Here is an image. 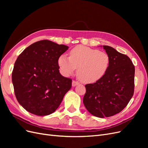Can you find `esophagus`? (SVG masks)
<instances>
[{
    "mask_svg": "<svg viewBox=\"0 0 148 148\" xmlns=\"http://www.w3.org/2000/svg\"><path fill=\"white\" fill-rule=\"evenodd\" d=\"M78 84H79V82L77 81H75V80H73V81L72 82V86H77V85H78Z\"/></svg>",
    "mask_w": 148,
    "mask_h": 148,
    "instance_id": "34e87169",
    "label": "esophagus"
}]
</instances>
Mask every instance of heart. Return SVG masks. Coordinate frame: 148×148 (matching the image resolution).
I'll return each instance as SVG.
<instances>
[{"mask_svg":"<svg viewBox=\"0 0 148 148\" xmlns=\"http://www.w3.org/2000/svg\"><path fill=\"white\" fill-rule=\"evenodd\" d=\"M110 63V57L106 52L84 46H78L71 49L69 58L62 55L58 59L62 74L70 75L78 69V77L85 83H95L102 78Z\"/></svg>","mask_w":148,"mask_h":148,"instance_id":"b5f03b06","label":"heart"}]
</instances>
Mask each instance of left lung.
Wrapping results in <instances>:
<instances>
[{
    "label": "left lung",
    "mask_w": 148,
    "mask_h": 148,
    "mask_svg": "<svg viewBox=\"0 0 148 148\" xmlns=\"http://www.w3.org/2000/svg\"><path fill=\"white\" fill-rule=\"evenodd\" d=\"M110 63L104 77L87 84L83 104L89 113L104 118L120 112L132 99L135 89V66L130 58L113 47L103 46Z\"/></svg>",
    "instance_id": "1"
}]
</instances>
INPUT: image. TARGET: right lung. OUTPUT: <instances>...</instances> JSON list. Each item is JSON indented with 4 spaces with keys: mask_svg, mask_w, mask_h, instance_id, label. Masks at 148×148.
<instances>
[{
    "mask_svg": "<svg viewBox=\"0 0 148 148\" xmlns=\"http://www.w3.org/2000/svg\"><path fill=\"white\" fill-rule=\"evenodd\" d=\"M69 47L49 40L31 44L18 57L12 79L16 99L29 112H55L71 87L72 79L59 72L58 59Z\"/></svg>",
    "mask_w": 148,
    "mask_h": 148,
    "instance_id": "1",
    "label": "right lung"
}]
</instances>
